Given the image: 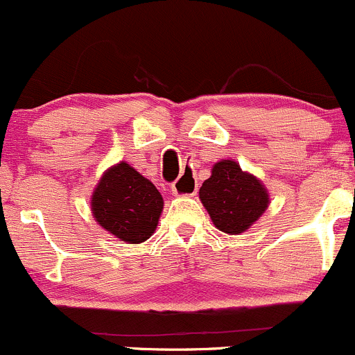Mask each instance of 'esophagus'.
Returning <instances> with one entry per match:
<instances>
[{"instance_id":"obj_1","label":"esophagus","mask_w":355,"mask_h":355,"mask_svg":"<svg viewBox=\"0 0 355 355\" xmlns=\"http://www.w3.org/2000/svg\"><path fill=\"white\" fill-rule=\"evenodd\" d=\"M196 191H198V182L189 173L181 174V178H179L173 184L174 196H194Z\"/></svg>"}]
</instances>
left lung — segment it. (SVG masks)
Here are the masks:
<instances>
[{
    "label": "left lung",
    "mask_w": 355,
    "mask_h": 355,
    "mask_svg": "<svg viewBox=\"0 0 355 355\" xmlns=\"http://www.w3.org/2000/svg\"><path fill=\"white\" fill-rule=\"evenodd\" d=\"M200 200L213 225L228 235L249 230L270 203L264 182L232 159L213 164L211 176L200 188Z\"/></svg>",
    "instance_id": "obj_1"
}]
</instances>
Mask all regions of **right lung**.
I'll return each instance as SVG.
<instances>
[{
    "label": "right lung",
    "instance_id": "1",
    "mask_svg": "<svg viewBox=\"0 0 355 355\" xmlns=\"http://www.w3.org/2000/svg\"><path fill=\"white\" fill-rule=\"evenodd\" d=\"M162 209L159 189L125 161L108 167L91 194L94 220L125 243H142L150 239Z\"/></svg>",
    "mask_w": 355,
    "mask_h": 355
}]
</instances>
